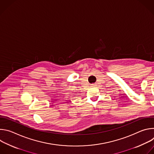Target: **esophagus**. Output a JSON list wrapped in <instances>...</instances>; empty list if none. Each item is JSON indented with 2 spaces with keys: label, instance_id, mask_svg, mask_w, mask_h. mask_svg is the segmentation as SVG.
<instances>
[{
  "label": "esophagus",
  "instance_id": "1",
  "mask_svg": "<svg viewBox=\"0 0 154 154\" xmlns=\"http://www.w3.org/2000/svg\"><path fill=\"white\" fill-rule=\"evenodd\" d=\"M93 85H94V84H93Z\"/></svg>",
  "mask_w": 154,
  "mask_h": 154
}]
</instances>
